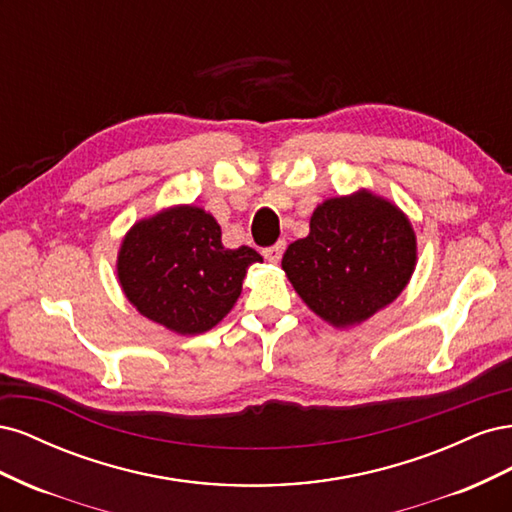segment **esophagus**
I'll list each match as a JSON object with an SVG mask.
<instances>
[{"label":"esophagus","mask_w":512,"mask_h":512,"mask_svg":"<svg viewBox=\"0 0 512 512\" xmlns=\"http://www.w3.org/2000/svg\"><path fill=\"white\" fill-rule=\"evenodd\" d=\"M284 250H286V241H277L275 245L267 247V250H262V256H265L269 262H273V265H275V262H280Z\"/></svg>","instance_id":"esophagus-1"}]
</instances>
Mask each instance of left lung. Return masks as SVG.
Wrapping results in <instances>:
<instances>
[{
  "label": "left lung",
  "mask_w": 512,
  "mask_h": 512,
  "mask_svg": "<svg viewBox=\"0 0 512 512\" xmlns=\"http://www.w3.org/2000/svg\"><path fill=\"white\" fill-rule=\"evenodd\" d=\"M416 265V237L391 200L359 190L324 200L309 235L282 258L290 284L316 316L352 327L393 303Z\"/></svg>",
  "instance_id": "1"
}]
</instances>
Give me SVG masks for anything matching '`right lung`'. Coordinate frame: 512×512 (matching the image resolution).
Instances as JSON below:
<instances>
[{
  "instance_id": "add662e5",
  "label": "right lung",
  "mask_w": 512,
  "mask_h": 512,
  "mask_svg": "<svg viewBox=\"0 0 512 512\" xmlns=\"http://www.w3.org/2000/svg\"><path fill=\"white\" fill-rule=\"evenodd\" d=\"M254 262L262 256L252 247L226 250L211 213L179 205L130 228L117 256V277L145 318L179 335H198L237 303Z\"/></svg>"
}]
</instances>
